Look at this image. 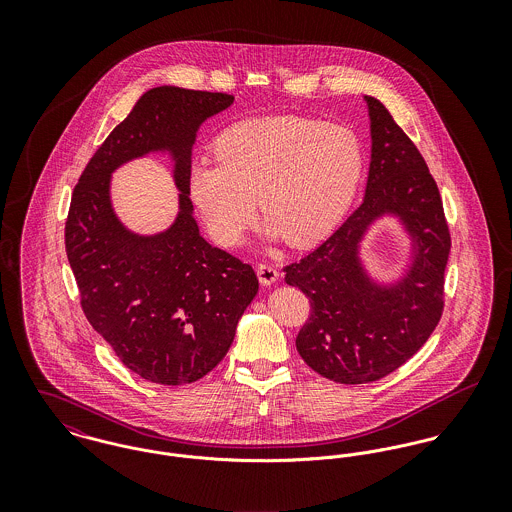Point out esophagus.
Masks as SVG:
<instances>
[{"label": "esophagus", "mask_w": 512, "mask_h": 512, "mask_svg": "<svg viewBox=\"0 0 512 512\" xmlns=\"http://www.w3.org/2000/svg\"><path fill=\"white\" fill-rule=\"evenodd\" d=\"M256 274H258V280L262 282V286H272L280 276L278 268L274 264H266V262L256 266Z\"/></svg>", "instance_id": "34e87169"}]
</instances>
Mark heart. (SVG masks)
I'll return each mask as SVG.
<instances>
[{
  "label": "heart",
  "instance_id": "heart-1",
  "mask_svg": "<svg viewBox=\"0 0 512 512\" xmlns=\"http://www.w3.org/2000/svg\"><path fill=\"white\" fill-rule=\"evenodd\" d=\"M215 153L191 167L189 195L226 248L244 240L258 205L270 236L292 246L321 240L349 209L365 169L353 128L301 116L234 124L217 138Z\"/></svg>",
  "mask_w": 512,
  "mask_h": 512
}]
</instances>
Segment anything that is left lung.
I'll return each mask as SVG.
<instances>
[{
	"mask_svg": "<svg viewBox=\"0 0 512 512\" xmlns=\"http://www.w3.org/2000/svg\"><path fill=\"white\" fill-rule=\"evenodd\" d=\"M365 98L372 132L365 201L323 244L284 266L286 282L311 303L297 353L341 384L380 380L420 351L443 313L451 248L438 185L422 153L378 98ZM386 210L398 212L419 242L411 276L394 289L370 285L356 258L365 226Z\"/></svg>",
	"mask_w": 512,
	"mask_h": 512,
	"instance_id": "1",
	"label": "left lung"
}]
</instances>
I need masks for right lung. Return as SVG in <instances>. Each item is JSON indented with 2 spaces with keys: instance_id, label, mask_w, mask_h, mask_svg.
<instances>
[{
  "instance_id": "obj_1",
  "label": "right lung",
  "mask_w": 512,
  "mask_h": 512,
  "mask_svg": "<svg viewBox=\"0 0 512 512\" xmlns=\"http://www.w3.org/2000/svg\"><path fill=\"white\" fill-rule=\"evenodd\" d=\"M232 100V94L179 86L147 90L74 187L65 248L80 307L116 357L155 384H189L219 365L258 292L250 264L201 236L187 195L195 132ZM153 148H169L178 159L184 195L176 224L144 239L117 222L107 185L118 164Z\"/></svg>"
}]
</instances>
